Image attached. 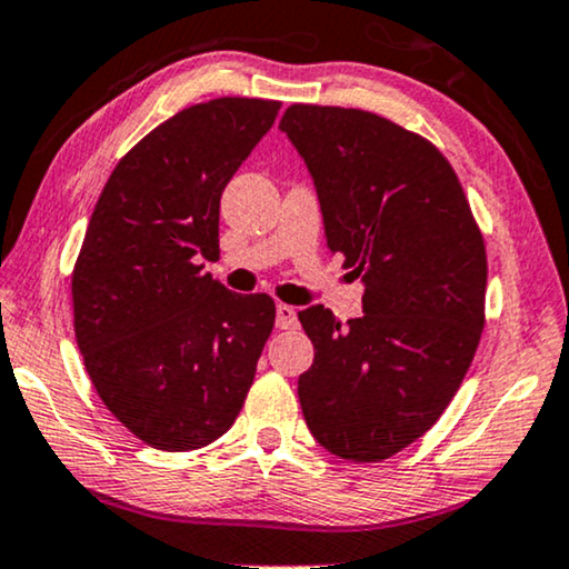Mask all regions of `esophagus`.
<instances>
[{"instance_id":"34e87169","label":"esophagus","mask_w":569,"mask_h":569,"mask_svg":"<svg viewBox=\"0 0 569 569\" xmlns=\"http://www.w3.org/2000/svg\"><path fill=\"white\" fill-rule=\"evenodd\" d=\"M277 327L279 329H298V311L292 306L279 302L277 306Z\"/></svg>"}]
</instances>
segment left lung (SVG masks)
I'll return each instance as SVG.
<instances>
[{"mask_svg": "<svg viewBox=\"0 0 569 569\" xmlns=\"http://www.w3.org/2000/svg\"><path fill=\"white\" fill-rule=\"evenodd\" d=\"M279 130L306 161L331 253L363 279V316L298 313L313 366L298 379L316 441L379 462L437 423L483 331L486 246L437 146L363 109L292 104Z\"/></svg>", "mask_w": 569, "mask_h": 569, "instance_id": "obj_1", "label": "left lung"}]
</instances>
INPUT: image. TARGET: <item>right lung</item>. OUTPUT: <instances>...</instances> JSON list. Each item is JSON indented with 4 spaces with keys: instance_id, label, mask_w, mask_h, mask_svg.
Returning <instances> with one entry per match:
<instances>
[{
    "instance_id": "obj_1",
    "label": "right lung",
    "mask_w": 569,
    "mask_h": 569,
    "mask_svg": "<svg viewBox=\"0 0 569 569\" xmlns=\"http://www.w3.org/2000/svg\"><path fill=\"white\" fill-rule=\"evenodd\" d=\"M279 101L224 96L182 109L120 159L72 269L86 371L109 412L164 452L201 449L240 416L274 329L269 295L203 274L219 256L221 190Z\"/></svg>"
}]
</instances>
